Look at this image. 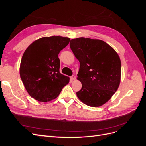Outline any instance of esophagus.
<instances>
[{
    "label": "esophagus",
    "instance_id": "esophagus-1",
    "mask_svg": "<svg viewBox=\"0 0 146 146\" xmlns=\"http://www.w3.org/2000/svg\"><path fill=\"white\" fill-rule=\"evenodd\" d=\"M70 79H71L72 80H75L76 79V77L75 76H72L70 77Z\"/></svg>",
    "mask_w": 146,
    "mask_h": 146
}]
</instances>
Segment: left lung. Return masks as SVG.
<instances>
[{"mask_svg":"<svg viewBox=\"0 0 146 146\" xmlns=\"http://www.w3.org/2000/svg\"><path fill=\"white\" fill-rule=\"evenodd\" d=\"M70 47L80 62L77 80L82 89L79 100L90 107L105 104L117 90L121 82V62L114 48L100 39H72Z\"/></svg>","mask_w":146,"mask_h":146,"instance_id":"1","label":"left lung"}]
</instances>
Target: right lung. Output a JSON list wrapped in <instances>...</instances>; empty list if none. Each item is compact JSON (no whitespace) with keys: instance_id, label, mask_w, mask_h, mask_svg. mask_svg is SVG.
<instances>
[{"instance_id":"right-lung-1","label":"right lung","mask_w":146,"mask_h":146,"mask_svg":"<svg viewBox=\"0 0 146 146\" xmlns=\"http://www.w3.org/2000/svg\"><path fill=\"white\" fill-rule=\"evenodd\" d=\"M70 38L43 37L33 42L22 57L19 74L29 94L39 102L56 98L70 78L60 72L58 55L68 45Z\"/></svg>"}]
</instances>
